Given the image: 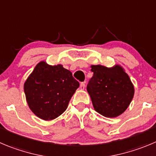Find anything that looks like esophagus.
Returning a JSON list of instances; mask_svg holds the SVG:
<instances>
[{"instance_id":"obj_1","label":"esophagus","mask_w":156,"mask_h":156,"mask_svg":"<svg viewBox=\"0 0 156 156\" xmlns=\"http://www.w3.org/2000/svg\"><path fill=\"white\" fill-rule=\"evenodd\" d=\"M80 88L81 90H83L85 89V83H81L80 86Z\"/></svg>"}]
</instances>
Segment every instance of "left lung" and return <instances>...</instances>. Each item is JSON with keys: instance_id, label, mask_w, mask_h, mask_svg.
Listing matches in <instances>:
<instances>
[{"instance_id": "1", "label": "left lung", "mask_w": 156, "mask_h": 156, "mask_svg": "<svg viewBox=\"0 0 156 156\" xmlns=\"http://www.w3.org/2000/svg\"><path fill=\"white\" fill-rule=\"evenodd\" d=\"M93 76L87 85L95 110L105 117L123 113L134 96L135 89L125 69L119 64L112 67L91 65Z\"/></svg>"}]
</instances>
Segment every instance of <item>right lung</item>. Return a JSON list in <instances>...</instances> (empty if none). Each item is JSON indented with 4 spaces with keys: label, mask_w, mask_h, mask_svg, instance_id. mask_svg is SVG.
I'll list each match as a JSON object with an SVG mask.
<instances>
[{
    "label": "right lung",
    "mask_w": 156,
    "mask_h": 156,
    "mask_svg": "<svg viewBox=\"0 0 156 156\" xmlns=\"http://www.w3.org/2000/svg\"><path fill=\"white\" fill-rule=\"evenodd\" d=\"M80 87L72 73L63 65L41 61L23 84L30 109L41 119H57L65 112L71 97Z\"/></svg>",
    "instance_id": "add662e5"
}]
</instances>
